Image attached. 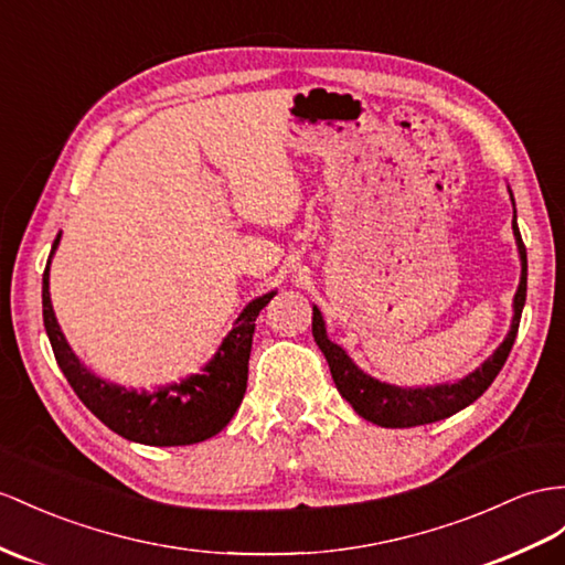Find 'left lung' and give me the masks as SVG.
<instances>
[{
	"label": "left lung",
	"instance_id": "8db88e82",
	"mask_svg": "<svg viewBox=\"0 0 565 565\" xmlns=\"http://www.w3.org/2000/svg\"><path fill=\"white\" fill-rule=\"evenodd\" d=\"M511 200H513V193H511ZM513 236L518 243L523 271H520V284L513 298V322H511L509 337L503 339V343L494 351V355L484 360L482 367H477L475 372L468 374V377H462L454 384L403 388V386H394V384L370 377V374H365L353 363L341 345L329 341L322 312L317 310V306L312 308V337L327 358L331 377H334L339 394L351 403L353 411L360 417H365V420L380 427H392V429L429 425V423L444 420V417H451L462 408H468L472 401H477L487 392L491 382L497 380L505 358H509L513 349L520 315H523L525 296H527V253L515 224V202H513Z\"/></svg>",
	"mask_w": 565,
	"mask_h": 565
}]
</instances>
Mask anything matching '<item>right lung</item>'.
<instances>
[{
	"instance_id": "add662e5",
	"label": "right lung",
	"mask_w": 565,
	"mask_h": 565,
	"mask_svg": "<svg viewBox=\"0 0 565 565\" xmlns=\"http://www.w3.org/2000/svg\"><path fill=\"white\" fill-rule=\"evenodd\" d=\"M60 238L62 234H56L45 274H42V320H45L56 363L83 406L119 437L148 446H188L220 434L238 411L245 386H248V360L257 315L277 291L259 296L245 306L234 329L228 331L220 351L202 372L191 374L179 384L157 386L154 392H145V388L136 392V388L111 384L93 374L71 351L56 324L50 298V263Z\"/></svg>"
}]
</instances>
